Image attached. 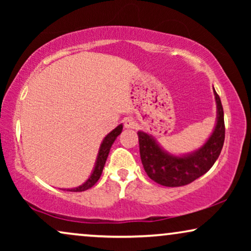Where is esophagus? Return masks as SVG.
Instances as JSON below:
<instances>
[{"label":"esophagus","mask_w":251,"mask_h":251,"mask_svg":"<svg viewBox=\"0 0 251 251\" xmlns=\"http://www.w3.org/2000/svg\"><path fill=\"white\" fill-rule=\"evenodd\" d=\"M137 126H138V123L131 118H126L125 120V128L126 129H135Z\"/></svg>","instance_id":"34e87169"}]
</instances>
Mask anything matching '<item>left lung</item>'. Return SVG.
Returning a JSON list of instances; mask_svg holds the SVG:
<instances>
[{
  "mask_svg": "<svg viewBox=\"0 0 251 251\" xmlns=\"http://www.w3.org/2000/svg\"><path fill=\"white\" fill-rule=\"evenodd\" d=\"M216 100V123L211 135L203 145L186 154H173L160 145L149 132L139 130L140 159L151 179L168 187L184 186L208 173L222 152L225 139L224 111L214 88Z\"/></svg>",
  "mask_w": 251,
  "mask_h": 251,
  "instance_id": "8db88e82",
  "label": "left lung"
}]
</instances>
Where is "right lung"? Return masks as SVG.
I'll return each mask as SVG.
<instances>
[{
	"instance_id": "add662e5",
	"label": "right lung",
	"mask_w": 251,
	"mask_h": 251,
	"mask_svg": "<svg viewBox=\"0 0 251 251\" xmlns=\"http://www.w3.org/2000/svg\"><path fill=\"white\" fill-rule=\"evenodd\" d=\"M122 129H123V125L121 123V125H119L115 129H113L111 132L107 133V135L105 136V138L102 139L100 147H99L98 154H97V159H96L95 167H94V169H92L90 176H89L88 179L85 180L83 184L80 185V186L74 187V188H64V191L65 190L71 191V192L87 191V190H89V188H91L92 186H94L96 183H97L98 179L101 176L102 169H104V166L106 163V160H107L108 153H109V151H111L113 143L115 142V139L118 138V136L122 132Z\"/></svg>"
}]
</instances>
